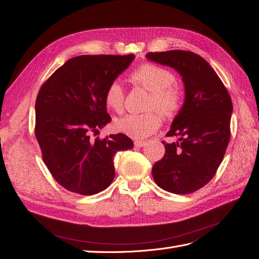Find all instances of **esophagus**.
<instances>
[{"label": "esophagus", "mask_w": 259, "mask_h": 259, "mask_svg": "<svg viewBox=\"0 0 259 259\" xmlns=\"http://www.w3.org/2000/svg\"><path fill=\"white\" fill-rule=\"evenodd\" d=\"M134 145H135L136 148H142L146 145V142H143V140H135Z\"/></svg>", "instance_id": "obj_1"}]
</instances>
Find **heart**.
Returning <instances> with one entry per match:
<instances>
[{
	"mask_svg": "<svg viewBox=\"0 0 259 259\" xmlns=\"http://www.w3.org/2000/svg\"><path fill=\"white\" fill-rule=\"evenodd\" d=\"M131 80L151 93L149 109H155L162 116L171 117L183 103V94L174 84L175 74L169 70L153 64H144L131 74ZM105 104L112 111L123 110L124 92L119 81H112L105 91ZM161 124L160 116L155 112L144 114H126L115 121V128L135 139H144L152 135Z\"/></svg>",
	"mask_w": 259,
	"mask_h": 259,
	"instance_id": "1",
	"label": "heart"
}]
</instances>
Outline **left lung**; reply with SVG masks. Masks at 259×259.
Listing matches in <instances>:
<instances>
[{"label": "left lung", "instance_id": "obj_1", "mask_svg": "<svg viewBox=\"0 0 259 259\" xmlns=\"http://www.w3.org/2000/svg\"><path fill=\"white\" fill-rule=\"evenodd\" d=\"M148 59L174 68L185 84V103L174 119L165 154L152 167L155 184L171 193L199 190L214 177L230 140L232 101L208 62L189 51L148 53Z\"/></svg>", "mask_w": 259, "mask_h": 259}]
</instances>
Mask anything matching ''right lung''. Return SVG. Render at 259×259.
<instances>
[{
  "instance_id": "obj_1",
  "label": "right lung",
  "mask_w": 259,
  "mask_h": 259,
  "mask_svg": "<svg viewBox=\"0 0 259 259\" xmlns=\"http://www.w3.org/2000/svg\"><path fill=\"white\" fill-rule=\"evenodd\" d=\"M135 56L82 55L59 67L38 91L34 134L52 176L65 189L96 194L114 178L113 155L134 147L119 134L92 138L110 123L105 91Z\"/></svg>"
}]
</instances>
